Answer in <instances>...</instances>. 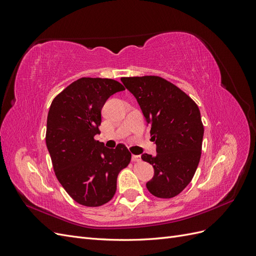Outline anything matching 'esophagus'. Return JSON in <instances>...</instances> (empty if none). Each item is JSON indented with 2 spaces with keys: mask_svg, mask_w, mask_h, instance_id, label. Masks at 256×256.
<instances>
[{
  "mask_svg": "<svg viewBox=\"0 0 256 256\" xmlns=\"http://www.w3.org/2000/svg\"><path fill=\"white\" fill-rule=\"evenodd\" d=\"M132 161L134 162H140L141 161V157L138 154H132Z\"/></svg>",
  "mask_w": 256,
  "mask_h": 256,
  "instance_id": "esophagus-1",
  "label": "esophagus"
}]
</instances>
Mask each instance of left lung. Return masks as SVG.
<instances>
[{"instance_id":"obj_1","label":"left lung","mask_w":256,"mask_h":256,"mask_svg":"<svg viewBox=\"0 0 256 256\" xmlns=\"http://www.w3.org/2000/svg\"><path fill=\"white\" fill-rule=\"evenodd\" d=\"M120 80L136 97L156 144V156L142 154L154 168L146 188L157 198H174L191 182L200 162L204 127L198 106L180 88L160 76Z\"/></svg>"}]
</instances>
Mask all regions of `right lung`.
I'll return each mask as SVG.
<instances>
[{
    "mask_svg": "<svg viewBox=\"0 0 256 256\" xmlns=\"http://www.w3.org/2000/svg\"><path fill=\"white\" fill-rule=\"evenodd\" d=\"M124 90L112 79L81 78L51 104L46 144L60 184L81 205L97 207L109 202L118 173L131 160L124 144L110 150L94 138L100 132L104 104Z\"/></svg>",
    "mask_w": 256,
    "mask_h": 256,
    "instance_id": "add662e5",
    "label": "right lung"
}]
</instances>
